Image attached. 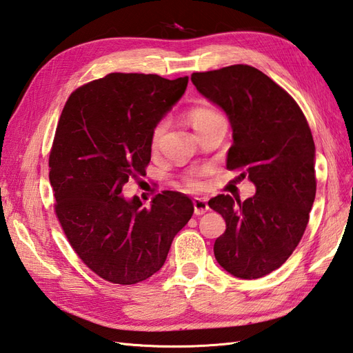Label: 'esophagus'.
I'll return each instance as SVG.
<instances>
[{
    "label": "esophagus",
    "mask_w": 353,
    "mask_h": 353,
    "mask_svg": "<svg viewBox=\"0 0 353 353\" xmlns=\"http://www.w3.org/2000/svg\"><path fill=\"white\" fill-rule=\"evenodd\" d=\"M192 203H194L195 215H203L209 210V204H208L206 199H199V196H196V199H194Z\"/></svg>",
    "instance_id": "1"
}]
</instances>
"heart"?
<instances>
[{"label": "heart", "mask_w": 353, "mask_h": 353, "mask_svg": "<svg viewBox=\"0 0 353 353\" xmlns=\"http://www.w3.org/2000/svg\"><path fill=\"white\" fill-rule=\"evenodd\" d=\"M190 117L192 120L194 128H199L200 125H203V123H206L209 120H214L215 117H219V116L215 111L208 110V108H195V110L191 111ZM163 130H165V123H159L157 129H154V132H153V145H157L159 143ZM186 185H188V188H191V190H199V188H201V182L196 177L188 179Z\"/></svg>", "instance_id": "heart-1"}]
</instances>
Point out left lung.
I'll list each match as a JSON object with an SVG mask.
<instances>
[{
    "instance_id": "8db88e82",
    "label": "left lung",
    "mask_w": 353,
    "mask_h": 353,
    "mask_svg": "<svg viewBox=\"0 0 353 353\" xmlns=\"http://www.w3.org/2000/svg\"><path fill=\"white\" fill-rule=\"evenodd\" d=\"M191 81L230 121L227 168L256 186L245 201L224 194L209 200L227 225L215 259L236 278H261L290 257L307 228L316 196L313 135L293 97L256 68L234 64Z\"/></svg>"
}]
</instances>
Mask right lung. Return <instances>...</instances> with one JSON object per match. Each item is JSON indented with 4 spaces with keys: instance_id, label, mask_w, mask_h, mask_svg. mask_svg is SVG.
<instances>
[{
    "instance_id": "obj_1",
    "label": "right lung",
    "mask_w": 353,
    "mask_h": 353,
    "mask_svg": "<svg viewBox=\"0 0 353 353\" xmlns=\"http://www.w3.org/2000/svg\"><path fill=\"white\" fill-rule=\"evenodd\" d=\"M186 87L188 77L110 73L64 105L49 154L55 214L79 259L106 281L129 285L157 274L194 214L182 192L159 194L150 208L121 194L145 174L154 129Z\"/></svg>"
}]
</instances>
